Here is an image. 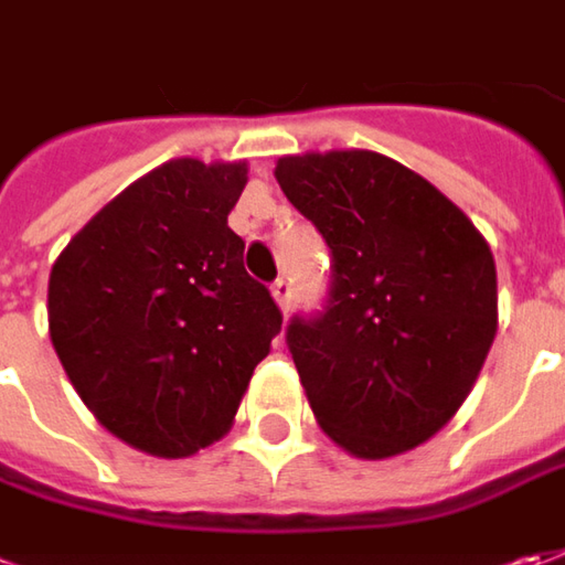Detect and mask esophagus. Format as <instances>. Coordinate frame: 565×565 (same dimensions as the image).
<instances>
[{
    "mask_svg": "<svg viewBox=\"0 0 565 565\" xmlns=\"http://www.w3.org/2000/svg\"><path fill=\"white\" fill-rule=\"evenodd\" d=\"M274 298H276V305H279V310H282V313H289V308H291V282L289 279H276Z\"/></svg>",
    "mask_w": 565,
    "mask_h": 565,
    "instance_id": "34e87169",
    "label": "esophagus"
}]
</instances>
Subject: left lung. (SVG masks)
I'll return each mask as SVG.
<instances>
[{
	"label": "left lung",
	"instance_id": "left-lung-1",
	"mask_svg": "<svg viewBox=\"0 0 565 565\" xmlns=\"http://www.w3.org/2000/svg\"><path fill=\"white\" fill-rule=\"evenodd\" d=\"M276 183L327 238V308L286 344L323 433L382 460L460 411L498 332L494 257L467 214L380 151L286 154Z\"/></svg>",
	"mask_w": 565,
	"mask_h": 565
}]
</instances>
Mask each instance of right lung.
Wrapping results in <instances>:
<instances>
[{
    "instance_id": "right-lung-1",
    "label": "right lung",
    "mask_w": 565,
    "mask_h": 565,
    "mask_svg": "<svg viewBox=\"0 0 565 565\" xmlns=\"http://www.w3.org/2000/svg\"><path fill=\"white\" fill-rule=\"evenodd\" d=\"M245 183V161H168L52 264L49 335L67 380L108 433L154 457H189L230 433L282 329L226 226Z\"/></svg>"
}]
</instances>
